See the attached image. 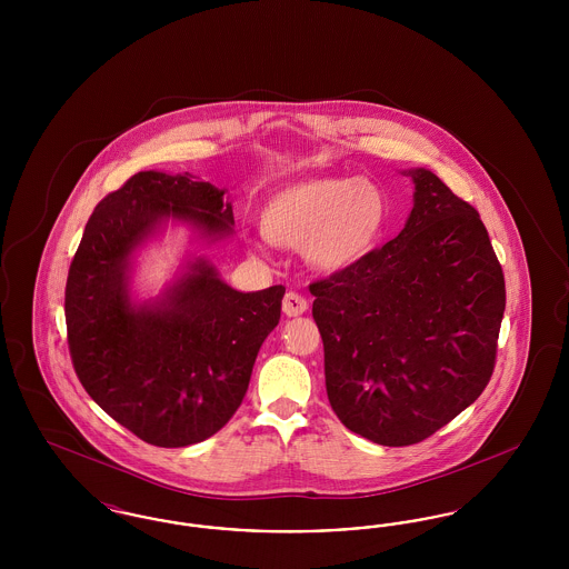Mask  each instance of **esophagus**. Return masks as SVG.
Returning <instances> with one entry per match:
<instances>
[{"label":"esophagus","instance_id":"1","mask_svg":"<svg viewBox=\"0 0 569 569\" xmlns=\"http://www.w3.org/2000/svg\"><path fill=\"white\" fill-rule=\"evenodd\" d=\"M307 300L297 295V292H288L286 297H283V302H281V309H283V313L288 316V318H298V316H302L305 311H307Z\"/></svg>","mask_w":569,"mask_h":569}]
</instances>
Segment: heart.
<instances>
[{"mask_svg":"<svg viewBox=\"0 0 569 569\" xmlns=\"http://www.w3.org/2000/svg\"><path fill=\"white\" fill-rule=\"evenodd\" d=\"M390 216L388 196L371 179L311 177L286 183L267 198L260 226L267 241L302 249L322 272L360 264L379 243ZM262 251L260 241H251Z\"/></svg>","mask_w":569,"mask_h":569,"instance_id":"obj_1","label":"heart"}]
</instances>
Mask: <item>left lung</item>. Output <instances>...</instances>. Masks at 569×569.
<instances>
[{
    "mask_svg": "<svg viewBox=\"0 0 569 569\" xmlns=\"http://www.w3.org/2000/svg\"><path fill=\"white\" fill-rule=\"evenodd\" d=\"M406 228L360 264L309 286L337 418L411 446L471 406L495 369L506 281L478 211L427 168Z\"/></svg>",
    "mask_w": 569,
    "mask_h": 569,
    "instance_id": "left-lung-1",
    "label": "left lung"
}]
</instances>
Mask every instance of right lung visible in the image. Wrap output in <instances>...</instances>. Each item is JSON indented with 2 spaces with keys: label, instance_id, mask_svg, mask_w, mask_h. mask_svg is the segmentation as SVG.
Returning <instances> with one entry per match:
<instances>
[{
  "label": "right lung",
  "instance_id": "add662e5",
  "mask_svg": "<svg viewBox=\"0 0 569 569\" xmlns=\"http://www.w3.org/2000/svg\"><path fill=\"white\" fill-rule=\"evenodd\" d=\"M226 191L190 172H138L96 207L70 264L74 371L112 420L151 446L183 448L216 435L241 406L281 318L283 286L239 292L204 253H190L158 297H132L136 253L170 221L202 247L232 237Z\"/></svg>",
  "mask_w": 569,
  "mask_h": 569
}]
</instances>
